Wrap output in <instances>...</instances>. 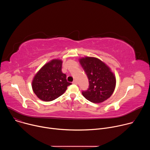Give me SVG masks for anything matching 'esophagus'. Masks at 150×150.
Instances as JSON below:
<instances>
[{
	"mask_svg": "<svg viewBox=\"0 0 150 150\" xmlns=\"http://www.w3.org/2000/svg\"><path fill=\"white\" fill-rule=\"evenodd\" d=\"M72 83H74V84H77V82H76L75 80H74V81L72 82Z\"/></svg>",
	"mask_w": 150,
	"mask_h": 150,
	"instance_id": "esophagus-1",
	"label": "esophagus"
}]
</instances>
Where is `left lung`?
I'll use <instances>...</instances> for the list:
<instances>
[{"instance_id":"left-lung-1","label":"left lung","mask_w":150,"mask_h":150,"mask_svg":"<svg viewBox=\"0 0 150 150\" xmlns=\"http://www.w3.org/2000/svg\"><path fill=\"white\" fill-rule=\"evenodd\" d=\"M81 67L89 81V88L82 94L94 103H101L110 97L116 87V77L106 64L98 58L85 57L79 59Z\"/></svg>"}]
</instances>
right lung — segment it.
<instances>
[{
  "label": "right lung",
  "mask_w": 150,
  "mask_h": 150,
  "mask_svg": "<svg viewBox=\"0 0 150 150\" xmlns=\"http://www.w3.org/2000/svg\"><path fill=\"white\" fill-rule=\"evenodd\" d=\"M62 61L53 59L47 63L35 74L32 81V88L38 98L51 101L62 96L72 83L67 80L62 72Z\"/></svg>",
  "instance_id": "1"
}]
</instances>
